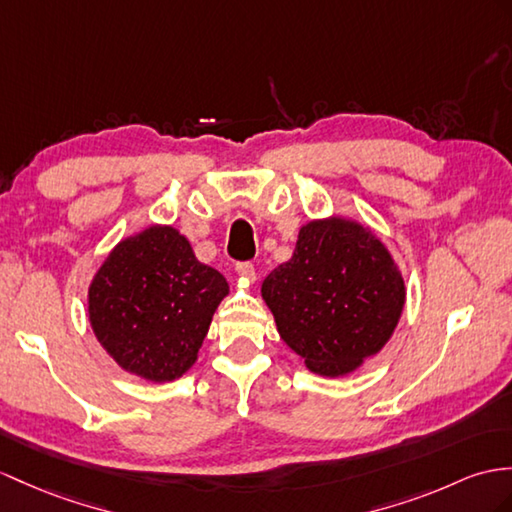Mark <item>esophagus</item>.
I'll return each mask as SVG.
<instances>
[{"label":"esophagus","mask_w":512,"mask_h":512,"mask_svg":"<svg viewBox=\"0 0 512 512\" xmlns=\"http://www.w3.org/2000/svg\"><path fill=\"white\" fill-rule=\"evenodd\" d=\"M236 273H239V278L245 284H254V280H256V271H254L252 263H239L236 265Z\"/></svg>","instance_id":"obj_1"}]
</instances>
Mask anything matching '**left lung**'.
Here are the masks:
<instances>
[{
	"label": "left lung",
	"instance_id": "obj_1",
	"mask_svg": "<svg viewBox=\"0 0 512 512\" xmlns=\"http://www.w3.org/2000/svg\"><path fill=\"white\" fill-rule=\"evenodd\" d=\"M260 295L308 371L343 378L391 341L406 282L376 232L330 215L299 228L293 258L269 273Z\"/></svg>",
	"mask_w": 512,
	"mask_h": 512
}]
</instances>
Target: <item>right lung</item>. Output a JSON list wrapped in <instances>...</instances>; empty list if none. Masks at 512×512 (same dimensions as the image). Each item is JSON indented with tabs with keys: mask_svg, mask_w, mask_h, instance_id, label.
<instances>
[{
	"mask_svg": "<svg viewBox=\"0 0 512 512\" xmlns=\"http://www.w3.org/2000/svg\"><path fill=\"white\" fill-rule=\"evenodd\" d=\"M228 293L226 278L199 263L178 228L152 223L110 249L86 304L106 354L126 373L162 384L195 365Z\"/></svg>",
	"mask_w": 512,
	"mask_h": 512,
	"instance_id": "obj_1",
	"label": "right lung"
}]
</instances>
